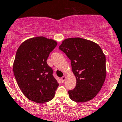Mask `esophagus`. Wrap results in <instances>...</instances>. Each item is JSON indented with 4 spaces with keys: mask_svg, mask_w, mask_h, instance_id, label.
<instances>
[{
    "mask_svg": "<svg viewBox=\"0 0 122 122\" xmlns=\"http://www.w3.org/2000/svg\"><path fill=\"white\" fill-rule=\"evenodd\" d=\"M66 75H64V76H62V78H61V81H62V82H64L65 80V79H66Z\"/></svg>",
    "mask_w": 122,
    "mask_h": 122,
    "instance_id": "esophagus-1",
    "label": "esophagus"
}]
</instances>
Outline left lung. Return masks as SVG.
Here are the masks:
<instances>
[{"instance_id":"obj_1","label":"left lung","mask_w":122,"mask_h":122,"mask_svg":"<svg viewBox=\"0 0 122 122\" xmlns=\"http://www.w3.org/2000/svg\"><path fill=\"white\" fill-rule=\"evenodd\" d=\"M59 49L71 60L72 71L76 79V86L68 91L75 102L91 101L100 91L106 75V57L95 42L80 37L62 41Z\"/></svg>"}]
</instances>
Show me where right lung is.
<instances>
[{
	"instance_id": "add662e5",
	"label": "right lung",
	"mask_w": 122,
	"mask_h": 122,
	"mask_svg": "<svg viewBox=\"0 0 122 122\" xmlns=\"http://www.w3.org/2000/svg\"><path fill=\"white\" fill-rule=\"evenodd\" d=\"M57 45L54 40L39 36L26 40L17 49L14 75L20 90L30 101L44 103L54 97L59 84L47 60Z\"/></svg>"
}]
</instances>
